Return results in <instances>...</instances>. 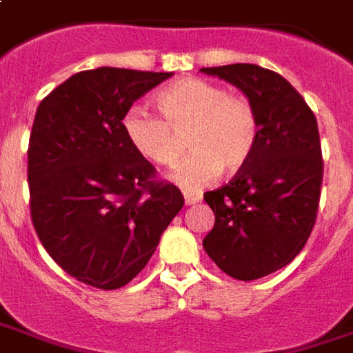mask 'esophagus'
Here are the masks:
<instances>
[{"mask_svg": "<svg viewBox=\"0 0 353 353\" xmlns=\"http://www.w3.org/2000/svg\"><path fill=\"white\" fill-rule=\"evenodd\" d=\"M184 202L186 205H194L198 204V202H202V196H198V194H184Z\"/></svg>", "mask_w": 353, "mask_h": 353, "instance_id": "1", "label": "esophagus"}]
</instances>
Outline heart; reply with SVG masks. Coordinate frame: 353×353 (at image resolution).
<instances>
[{
    "label": "heart",
    "mask_w": 353,
    "mask_h": 353,
    "mask_svg": "<svg viewBox=\"0 0 353 353\" xmlns=\"http://www.w3.org/2000/svg\"><path fill=\"white\" fill-rule=\"evenodd\" d=\"M157 108L163 118L132 106L122 118L128 143L155 165L171 167L181 157V138L192 151L179 165L172 181L184 190H200L221 171L237 172L247 165L260 126L252 103L229 94L205 79L188 77L159 91Z\"/></svg>",
    "instance_id": "obj_1"
}]
</instances>
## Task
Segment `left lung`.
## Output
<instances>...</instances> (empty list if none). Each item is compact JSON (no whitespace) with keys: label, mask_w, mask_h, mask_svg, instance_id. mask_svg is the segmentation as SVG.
Here are the masks:
<instances>
[{"label":"left lung","mask_w":353,"mask_h":353,"mask_svg":"<svg viewBox=\"0 0 353 353\" xmlns=\"http://www.w3.org/2000/svg\"><path fill=\"white\" fill-rule=\"evenodd\" d=\"M200 72L235 85L259 116L250 161L229 184L204 194L215 215L204 237L208 256L235 280H259L288 266L313 231L323 184L316 118L280 73L254 63Z\"/></svg>","instance_id":"8db88e82"}]
</instances>
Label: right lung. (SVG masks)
Here are the masks:
<instances>
[{
  "mask_svg": "<svg viewBox=\"0 0 353 353\" xmlns=\"http://www.w3.org/2000/svg\"><path fill=\"white\" fill-rule=\"evenodd\" d=\"M172 73L97 68L42 99L28 141L30 217L61 270L99 290L132 281L184 205L128 143L122 118Z\"/></svg>",
  "mask_w": 353,
  "mask_h": 353,
  "instance_id": "1",
  "label": "right lung"
}]
</instances>
